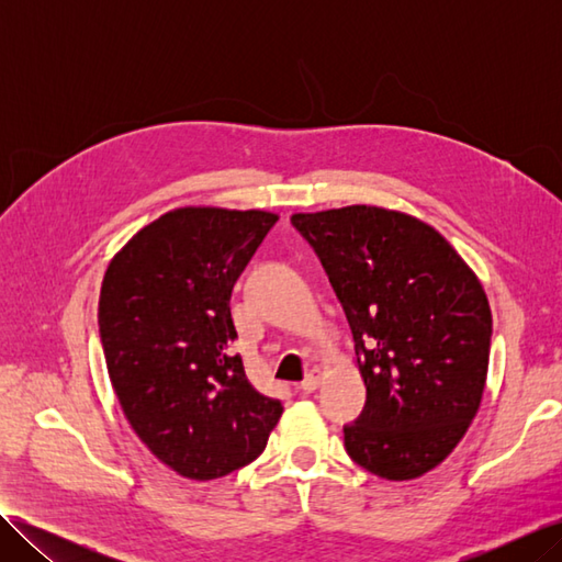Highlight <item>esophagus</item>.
I'll list each match as a JSON object with an SVG mask.
<instances>
[{
  "mask_svg": "<svg viewBox=\"0 0 562 562\" xmlns=\"http://www.w3.org/2000/svg\"><path fill=\"white\" fill-rule=\"evenodd\" d=\"M321 380H323V372L318 370V368H312L310 372H307V378L302 380V384H300V389L304 391V394H312V391L321 384Z\"/></svg>",
  "mask_w": 562,
  "mask_h": 562,
  "instance_id": "obj_1",
  "label": "esophagus"
}]
</instances>
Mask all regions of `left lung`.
<instances>
[{
	"mask_svg": "<svg viewBox=\"0 0 562 562\" xmlns=\"http://www.w3.org/2000/svg\"><path fill=\"white\" fill-rule=\"evenodd\" d=\"M291 220L342 302L366 382L345 448L380 479H419L457 448L481 407L492 337L485 288L415 215L353 203Z\"/></svg>",
	"mask_w": 562,
	"mask_h": 562,
	"instance_id": "left-lung-1",
	"label": "left lung"
}]
</instances>
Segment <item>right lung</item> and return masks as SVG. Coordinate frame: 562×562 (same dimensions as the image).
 <instances>
[{
    "mask_svg": "<svg viewBox=\"0 0 562 562\" xmlns=\"http://www.w3.org/2000/svg\"><path fill=\"white\" fill-rule=\"evenodd\" d=\"M279 220L271 211L173 209L114 252L98 326L108 375L131 429L182 479L250 464L283 413L229 351L232 288Z\"/></svg>",
    "mask_w": 562,
    "mask_h": 562,
    "instance_id": "right-lung-1",
    "label": "right lung"
}]
</instances>
